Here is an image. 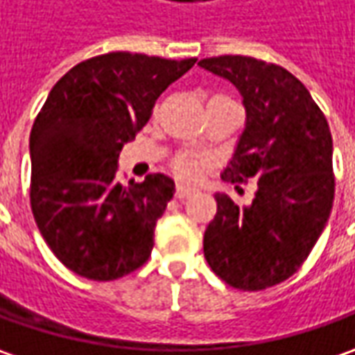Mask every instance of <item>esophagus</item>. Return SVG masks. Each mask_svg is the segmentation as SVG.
Wrapping results in <instances>:
<instances>
[{
	"instance_id": "esophagus-1",
	"label": "esophagus",
	"mask_w": 355,
	"mask_h": 355,
	"mask_svg": "<svg viewBox=\"0 0 355 355\" xmlns=\"http://www.w3.org/2000/svg\"><path fill=\"white\" fill-rule=\"evenodd\" d=\"M196 187H190L187 182H178L177 184V198H187L190 194H194L196 192Z\"/></svg>"
}]
</instances>
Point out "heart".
Instances as JSON below:
<instances>
[{
  "mask_svg": "<svg viewBox=\"0 0 355 355\" xmlns=\"http://www.w3.org/2000/svg\"><path fill=\"white\" fill-rule=\"evenodd\" d=\"M175 171L180 177H196L198 171H200V163H198V159H194L190 155H182V157H178L177 161H175Z\"/></svg>",
  "mask_w": 355,
  "mask_h": 355,
  "instance_id": "b5f03b06",
  "label": "heart"
}]
</instances>
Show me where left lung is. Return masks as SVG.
Segmentation results:
<instances>
[{"label":"left lung","mask_w":355,"mask_h":355,"mask_svg":"<svg viewBox=\"0 0 355 355\" xmlns=\"http://www.w3.org/2000/svg\"><path fill=\"white\" fill-rule=\"evenodd\" d=\"M198 64L230 80L245 107V128L222 178L257 182L250 206L216 194L204 257L216 275L239 291L273 287L297 273L332 210L328 121L304 84L283 67L239 55Z\"/></svg>","instance_id":"1"}]
</instances>
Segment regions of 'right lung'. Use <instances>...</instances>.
I'll use <instances>...</instances> for the list:
<instances>
[{"instance_id": "obj_1", "label": "right lung", "mask_w": 355, "mask_h": 355, "mask_svg": "<svg viewBox=\"0 0 355 355\" xmlns=\"http://www.w3.org/2000/svg\"><path fill=\"white\" fill-rule=\"evenodd\" d=\"M194 62L107 53L53 86L29 139L31 210L46 245L76 275L114 281L149 259L175 180L155 173L123 187L117 159Z\"/></svg>"}]
</instances>
